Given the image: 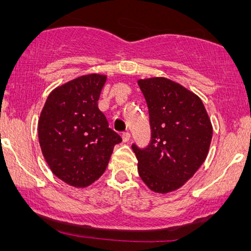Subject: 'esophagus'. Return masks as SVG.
I'll list each match as a JSON object with an SVG mask.
<instances>
[{"label":"esophagus","mask_w":251,"mask_h":251,"mask_svg":"<svg viewBox=\"0 0 251 251\" xmlns=\"http://www.w3.org/2000/svg\"><path fill=\"white\" fill-rule=\"evenodd\" d=\"M121 137H122V140H123V142H125V143L129 142V140H130V133H129L128 131L123 132L122 135H121Z\"/></svg>","instance_id":"1"}]
</instances>
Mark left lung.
I'll use <instances>...</instances> for the list:
<instances>
[{
    "mask_svg": "<svg viewBox=\"0 0 251 251\" xmlns=\"http://www.w3.org/2000/svg\"><path fill=\"white\" fill-rule=\"evenodd\" d=\"M147 102L151 142L132 144L138 173L156 193L175 191L190 179L207 157L212 126L201 99L166 77L139 80Z\"/></svg>",
    "mask_w": 251,
    "mask_h": 251,
    "instance_id": "1",
    "label": "left lung"
}]
</instances>
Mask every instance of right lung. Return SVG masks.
<instances>
[{"label":"right lung","instance_id":"right-lung-1","mask_svg":"<svg viewBox=\"0 0 251 251\" xmlns=\"http://www.w3.org/2000/svg\"><path fill=\"white\" fill-rule=\"evenodd\" d=\"M105 75L89 74L54 89L39 120V142L53 175L75 187H85L104 174L122 138L108 128L98 99Z\"/></svg>","mask_w":251,"mask_h":251}]
</instances>
